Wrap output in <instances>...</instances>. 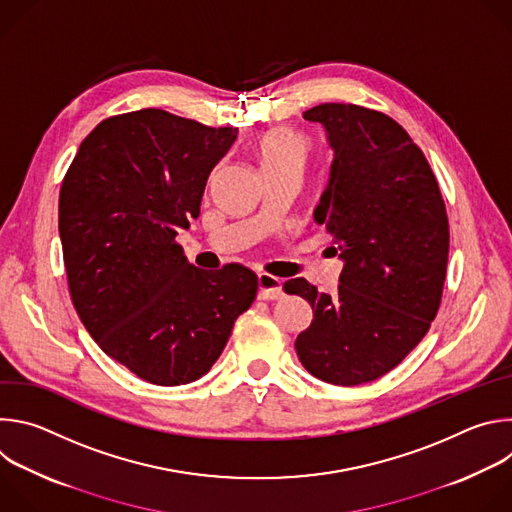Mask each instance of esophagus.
<instances>
[{
    "instance_id": "34e87169",
    "label": "esophagus",
    "mask_w": 512,
    "mask_h": 512,
    "mask_svg": "<svg viewBox=\"0 0 512 512\" xmlns=\"http://www.w3.org/2000/svg\"><path fill=\"white\" fill-rule=\"evenodd\" d=\"M257 298L259 300H279L283 296V287H281V279L269 275V273H259L257 275Z\"/></svg>"
}]
</instances>
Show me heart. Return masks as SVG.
Segmentation results:
<instances>
[{"label":"heart","mask_w":512,"mask_h":512,"mask_svg":"<svg viewBox=\"0 0 512 512\" xmlns=\"http://www.w3.org/2000/svg\"><path fill=\"white\" fill-rule=\"evenodd\" d=\"M312 141L294 127H273L257 143V158L263 174L298 172L304 168Z\"/></svg>","instance_id":"b5f03b06"}]
</instances>
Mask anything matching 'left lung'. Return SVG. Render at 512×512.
Returning <instances> with one entry per match:
<instances>
[{
	"label": "left lung",
	"instance_id": "1",
	"mask_svg": "<svg viewBox=\"0 0 512 512\" xmlns=\"http://www.w3.org/2000/svg\"><path fill=\"white\" fill-rule=\"evenodd\" d=\"M304 119L326 127L334 150L314 218L344 267L334 296L304 277L285 281L283 289L314 310L296 340L306 371L354 387L393 371L427 334L442 304L448 214L429 162L389 115L324 103Z\"/></svg>",
	"mask_w": 512,
	"mask_h": 512
}]
</instances>
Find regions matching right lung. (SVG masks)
Masks as SVG:
<instances>
[{
    "label": "right lung",
    "mask_w": 512,
    "mask_h": 512,
    "mask_svg": "<svg viewBox=\"0 0 512 512\" xmlns=\"http://www.w3.org/2000/svg\"><path fill=\"white\" fill-rule=\"evenodd\" d=\"M237 133L162 109L115 115L83 139L62 180L72 306L107 356L152 385L206 375L257 296L251 269H198L176 243Z\"/></svg>",
    "instance_id": "1"
}]
</instances>
